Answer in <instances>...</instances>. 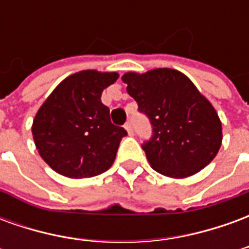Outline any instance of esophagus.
Returning <instances> with one entry per match:
<instances>
[{"instance_id":"esophagus-1","label":"esophagus","mask_w":249,"mask_h":249,"mask_svg":"<svg viewBox=\"0 0 249 249\" xmlns=\"http://www.w3.org/2000/svg\"><path fill=\"white\" fill-rule=\"evenodd\" d=\"M125 129H126V132H128V135L132 136L133 135V126H132V123L130 121H126V124L124 125Z\"/></svg>"}]
</instances>
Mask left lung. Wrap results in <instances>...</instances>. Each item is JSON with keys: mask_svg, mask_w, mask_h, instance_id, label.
Wrapping results in <instances>:
<instances>
[{"mask_svg": "<svg viewBox=\"0 0 249 249\" xmlns=\"http://www.w3.org/2000/svg\"><path fill=\"white\" fill-rule=\"evenodd\" d=\"M121 80L139 110L149 119L152 137L142 144L156 172L183 178L212 161L221 145V121L207 98L181 71L160 68Z\"/></svg>", "mask_w": 249, "mask_h": 249, "instance_id": "left-lung-1", "label": "left lung"}]
</instances>
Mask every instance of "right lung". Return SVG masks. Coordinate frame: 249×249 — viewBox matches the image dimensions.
I'll use <instances>...</instances> for the list:
<instances>
[{"label": "right lung", "mask_w": 249, "mask_h": 249, "mask_svg": "<svg viewBox=\"0 0 249 249\" xmlns=\"http://www.w3.org/2000/svg\"><path fill=\"white\" fill-rule=\"evenodd\" d=\"M116 71H82L66 77L33 120L36 148L49 167L71 178H93L112 167L126 130L112 124L101 93Z\"/></svg>", "instance_id": "add662e5"}]
</instances>
